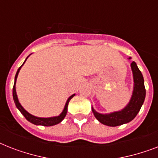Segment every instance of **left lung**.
Masks as SVG:
<instances>
[{
    "instance_id": "8db88e82",
    "label": "left lung",
    "mask_w": 158,
    "mask_h": 158,
    "mask_svg": "<svg viewBox=\"0 0 158 158\" xmlns=\"http://www.w3.org/2000/svg\"><path fill=\"white\" fill-rule=\"evenodd\" d=\"M129 59H131V58L130 57ZM130 67H131L133 74L134 86H133L132 95L127 105L121 110L110 113H105V114L98 112L92 106V110H93L94 116L99 122L103 125L115 127V126L130 122L131 120L135 119L143 104L145 96H146L144 79H143L142 73L138 68L137 64L135 61L131 63Z\"/></svg>"
}]
</instances>
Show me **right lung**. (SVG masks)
<instances>
[{"instance_id": "add662e5", "label": "right lung", "mask_w": 158, "mask_h": 158, "mask_svg": "<svg viewBox=\"0 0 158 158\" xmlns=\"http://www.w3.org/2000/svg\"><path fill=\"white\" fill-rule=\"evenodd\" d=\"M30 56V55H29ZM28 57L26 58L24 62L23 63V64L21 65L19 68L18 69L17 72H16L15 77V84H14V87H13V99L14 102H15V103L16 107L18 108L19 110L22 113V115L26 118V120H28L29 122H31L33 125H43V126H52V125H57V124H59L62 121V120H64V118L65 117V115H66L67 113V108H68V104H69V101L71 100V98L73 97L75 95V94H73L71 96L69 97V98L67 99L66 102L64 104V109L61 111V113L59 115H56V116H52V117H38V116H35V115H32L29 112H28L27 110L24 109V108L22 106V105L20 104L19 101L18 99V96H17V94H16V80H17V78H18V74L19 73V70L22 68V66L23 65V64L25 63L26 60L28 59Z\"/></svg>"}]
</instances>
